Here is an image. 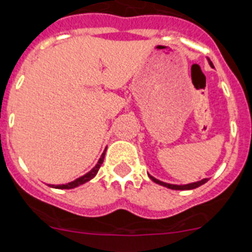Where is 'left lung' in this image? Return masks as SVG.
<instances>
[{"instance_id": "left-lung-1", "label": "left lung", "mask_w": 252, "mask_h": 252, "mask_svg": "<svg viewBox=\"0 0 252 252\" xmlns=\"http://www.w3.org/2000/svg\"><path fill=\"white\" fill-rule=\"evenodd\" d=\"M208 60V64H210L211 67H214V64L211 63L210 59H207ZM149 178H151L153 182L158 183V185L163 186V187H167V188H171V189H178V191H186V189H193V188H197L199 187V186L205 185L206 182H207V178H203V180L198 181V182H193V183H188V185H171V183H165V182H162V181L157 180V178H154L153 176H151V174H148Z\"/></svg>"}]
</instances>
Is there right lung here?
Here are the masks:
<instances>
[{
  "mask_svg": "<svg viewBox=\"0 0 252 252\" xmlns=\"http://www.w3.org/2000/svg\"><path fill=\"white\" fill-rule=\"evenodd\" d=\"M105 151H106V149H105ZM105 151H104V153L101 154V157L99 158L98 163H96V164H95L94 168H93L92 171H90V172H88L87 174H84V176L79 177V178H76L75 181H72V182L66 183V185H58V186H55V185H50V187L58 188V189H71V188H75V187H78V186L84 185V183L88 182V181L93 180V178H94V177L96 176V173H98L99 168H100V165L103 164V162H104V157H105Z\"/></svg>",
  "mask_w": 252,
  "mask_h": 252,
  "instance_id": "obj_1",
  "label": "right lung"
}]
</instances>
